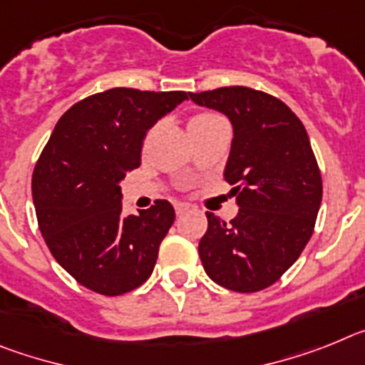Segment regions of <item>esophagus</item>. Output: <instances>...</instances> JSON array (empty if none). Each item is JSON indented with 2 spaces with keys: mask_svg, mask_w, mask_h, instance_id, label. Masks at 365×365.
I'll use <instances>...</instances> for the list:
<instances>
[{
  "mask_svg": "<svg viewBox=\"0 0 365 365\" xmlns=\"http://www.w3.org/2000/svg\"><path fill=\"white\" fill-rule=\"evenodd\" d=\"M174 211H176V215H178V217H182L183 213H187V211H189V207H187L185 204H180V202H176V204H174Z\"/></svg>",
  "mask_w": 365,
  "mask_h": 365,
  "instance_id": "34e87169",
  "label": "esophagus"
}]
</instances>
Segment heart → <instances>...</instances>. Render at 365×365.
<instances>
[{
  "instance_id": "heart-1",
  "label": "heart",
  "mask_w": 365,
  "mask_h": 365,
  "mask_svg": "<svg viewBox=\"0 0 365 365\" xmlns=\"http://www.w3.org/2000/svg\"><path fill=\"white\" fill-rule=\"evenodd\" d=\"M217 119H220V117L215 115V113H209V112L196 113V115H192L191 119H189V123H187V128H189V130L204 128V126L211 125V123H215Z\"/></svg>"
}]
</instances>
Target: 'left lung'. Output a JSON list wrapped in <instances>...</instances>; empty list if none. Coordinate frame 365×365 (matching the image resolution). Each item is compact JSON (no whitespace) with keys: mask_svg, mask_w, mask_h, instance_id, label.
<instances>
[{"mask_svg":"<svg viewBox=\"0 0 365 365\" xmlns=\"http://www.w3.org/2000/svg\"><path fill=\"white\" fill-rule=\"evenodd\" d=\"M230 117L233 141L224 178L239 213L207 215L198 244L209 277L233 292H259L297 261L314 231L322 173L299 117L277 97L246 86L189 93Z\"/></svg>","mask_w":365,"mask_h":365,"instance_id":"left-lung-1","label":"left lung"}]
</instances>
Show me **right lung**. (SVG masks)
<instances>
[{"mask_svg": "<svg viewBox=\"0 0 365 365\" xmlns=\"http://www.w3.org/2000/svg\"><path fill=\"white\" fill-rule=\"evenodd\" d=\"M187 97L112 88L73 104L56 123L34 167L33 200L47 248L82 287L121 296L150 277L174 207L156 200L125 217L119 183L141 165L148 128Z\"/></svg>", "mask_w": 365, "mask_h": 365, "instance_id": "add662e5", "label": "right lung"}]
</instances>
